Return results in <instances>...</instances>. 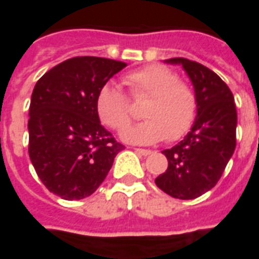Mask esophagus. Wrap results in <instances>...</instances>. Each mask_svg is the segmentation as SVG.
<instances>
[{"label": "esophagus", "instance_id": "1", "mask_svg": "<svg viewBox=\"0 0 259 259\" xmlns=\"http://www.w3.org/2000/svg\"><path fill=\"white\" fill-rule=\"evenodd\" d=\"M135 151L140 155H150L151 154V150H146V148H135Z\"/></svg>", "mask_w": 259, "mask_h": 259}]
</instances>
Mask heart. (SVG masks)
Instances as JSON below:
<instances>
[{
	"label": "heart",
	"instance_id": "1",
	"mask_svg": "<svg viewBox=\"0 0 259 259\" xmlns=\"http://www.w3.org/2000/svg\"><path fill=\"white\" fill-rule=\"evenodd\" d=\"M123 84L133 100L147 101L141 115L146 120L123 132L126 141L152 144L166 139L178 141L189 133L198 111L197 93L178 72L165 65H147L124 74ZM96 112L112 130H123L132 120L130 101L113 84L102 85L96 97Z\"/></svg>",
	"mask_w": 259,
	"mask_h": 259
}]
</instances>
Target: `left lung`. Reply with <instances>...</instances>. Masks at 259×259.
Masks as SVG:
<instances>
[{"mask_svg": "<svg viewBox=\"0 0 259 259\" xmlns=\"http://www.w3.org/2000/svg\"><path fill=\"white\" fill-rule=\"evenodd\" d=\"M166 62L185 68L197 93L198 111L185 139L162 151L168 169L155 185L174 198L193 200L217 185L233 155L237 111L228 84L211 69L186 58Z\"/></svg>", "mask_w": 259, "mask_h": 259, "instance_id": "8db88e82", "label": "left lung"}]
</instances>
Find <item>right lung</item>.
<instances>
[{
  "instance_id": "1",
  "label": "right lung",
  "mask_w": 259,
  "mask_h": 259,
  "mask_svg": "<svg viewBox=\"0 0 259 259\" xmlns=\"http://www.w3.org/2000/svg\"><path fill=\"white\" fill-rule=\"evenodd\" d=\"M124 62L98 57L66 59L34 85L29 108V157L48 190L81 200L100 187L124 147L96 112V97Z\"/></svg>"
}]
</instances>
